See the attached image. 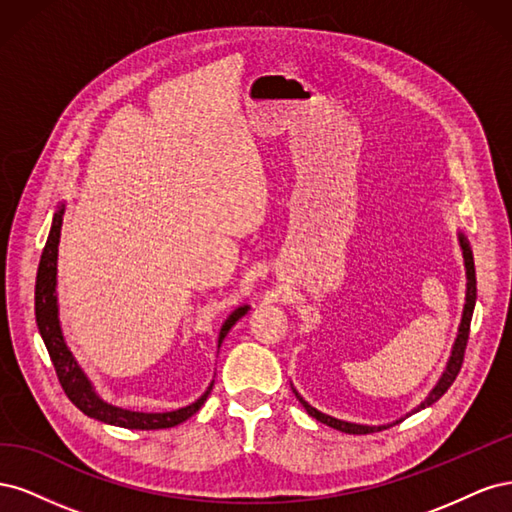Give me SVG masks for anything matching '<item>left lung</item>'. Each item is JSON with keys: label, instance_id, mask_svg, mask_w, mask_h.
<instances>
[{"label": "left lung", "instance_id": "8db88e82", "mask_svg": "<svg viewBox=\"0 0 512 512\" xmlns=\"http://www.w3.org/2000/svg\"><path fill=\"white\" fill-rule=\"evenodd\" d=\"M457 239H459V247H461V256H463V267H466V303H463V314H461V322H459V331L455 337V344L451 350V356H448L446 367L442 371L440 380L436 382V386L429 391V395L418 404L412 412H408L406 416L414 414V412H421L425 408H429L431 404H436V401L448 391V386H451L459 374L461 363H463V352H466V344H468V335H470V322H472V314H474V305H476V271H474V256H472V247L470 241L466 239V235L459 230L457 232ZM292 393L297 395V399L301 401V406L307 410L309 416H314L316 421L329 425L333 429H339L344 433H374V431H382V429H389L397 423L404 421L406 416L397 418L393 423H386V425H363V423H350V421H342V418H335L331 414H324L320 410H316L314 406H309L307 401L299 395V391L292 386Z\"/></svg>", "mask_w": 512, "mask_h": 512}]
</instances>
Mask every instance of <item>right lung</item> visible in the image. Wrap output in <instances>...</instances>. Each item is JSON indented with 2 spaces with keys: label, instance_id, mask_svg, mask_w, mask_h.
Returning a JSON list of instances; mask_svg holds the SVG:
<instances>
[{
  "label": "right lung",
  "instance_id": "1",
  "mask_svg": "<svg viewBox=\"0 0 512 512\" xmlns=\"http://www.w3.org/2000/svg\"><path fill=\"white\" fill-rule=\"evenodd\" d=\"M64 211H66V203H61L53 215L51 232H49V239H46L44 252L40 256V267L36 275V322H38V331L42 335V342L46 350H49V356L55 365L61 389L66 391L68 399L83 414H87L89 418H96V421H102L106 425L149 431V429H168L188 421V418L196 414L200 406L207 401L213 389V382L207 386V391L203 395H200L196 401H192L190 406H183L179 410H170V412H136V410H126L104 401L96 393L94 384H91L81 365L76 363L74 354L66 344L64 331H61L59 303H57V252H59L61 224H64ZM247 312H250V305H239L235 312H230L218 335V350L228 331L235 327L237 320L243 318Z\"/></svg>",
  "mask_w": 512,
  "mask_h": 512
}]
</instances>
